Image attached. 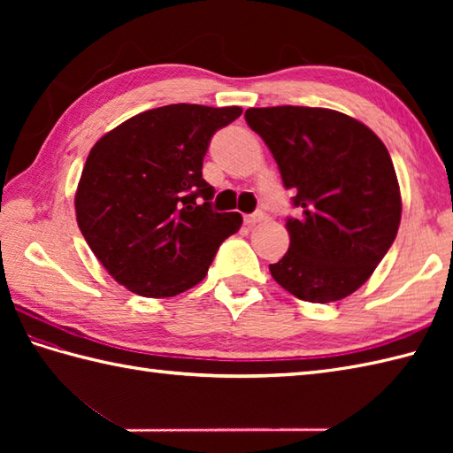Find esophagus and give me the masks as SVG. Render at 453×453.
Instances as JSON below:
<instances>
[{
  "label": "esophagus",
  "mask_w": 453,
  "mask_h": 453,
  "mask_svg": "<svg viewBox=\"0 0 453 453\" xmlns=\"http://www.w3.org/2000/svg\"><path fill=\"white\" fill-rule=\"evenodd\" d=\"M265 219H266L265 211H255V214L245 216V224H247L249 227H253V226H257V224H261V221H265Z\"/></svg>",
  "instance_id": "1"
}]
</instances>
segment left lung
I'll use <instances>...</instances> for the list:
<instances>
[{"mask_svg": "<svg viewBox=\"0 0 453 453\" xmlns=\"http://www.w3.org/2000/svg\"><path fill=\"white\" fill-rule=\"evenodd\" d=\"M296 196L290 249L271 265L286 292L311 303L342 300L368 280L395 242L399 182L388 148L356 119L331 109L245 111Z\"/></svg>", "mask_w": 453, "mask_h": 453, "instance_id": "left-lung-1", "label": "left lung"}]
</instances>
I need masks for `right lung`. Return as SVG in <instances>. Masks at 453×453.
I'll list each match as a JSON object with an SVG mask.
<instances>
[{"label": "right lung", "instance_id": "1", "mask_svg": "<svg viewBox=\"0 0 453 453\" xmlns=\"http://www.w3.org/2000/svg\"><path fill=\"white\" fill-rule=\"evenodd\" d=\"M242 112L165 104L122 122L91 148L75 192L78 226L130 292L171 297L196 286L219 245L242 227L237 211L211 210L214 187L202 179L211 136Z\"/></svg>", "mask_w": 453, "mask_h": 453}]
</instances>
